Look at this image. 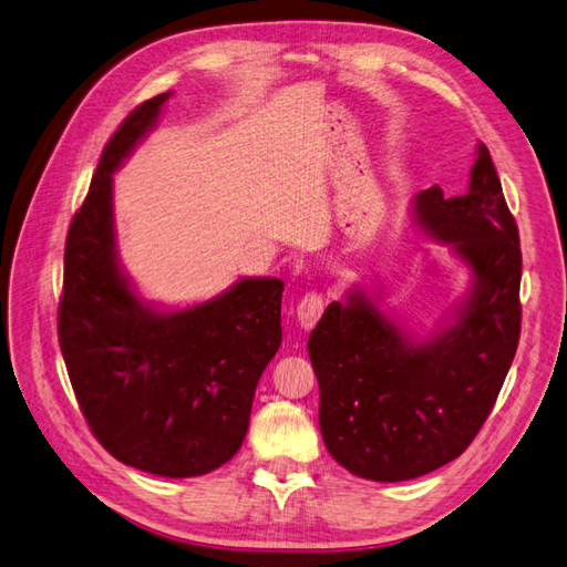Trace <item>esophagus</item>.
<instances>
[{
  "label": "esophagus",
  "mask_w": 567,
  "mask_h": 567,
  "mask_svg": "<svg viewBox=\"0 0 567 567\" xmlns=\"http://www.w3.org/2000/svg\"><path fill=\"white\" fill-rule=\"evenodd\" d=\"M324 310V295L318 289L313 291H306V295L301 297L299 306H297V316H299V322L303 330H310V327H316V322L320 320Z\"/></svg>",
  "instance_id": "obj_1"
}]
</instances>
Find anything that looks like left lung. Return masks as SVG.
Returning a JSON list of instances; mask_svg holds the SVG:
<instances>
[{
  "mask_svg": "<svg viewBox=\"0 0 567 567\" xmlns=\"http://www.w3.org/2000/svg\"><path fill=\"white\" fill-rule=\"evenodd\" d=\"M414 216L473 272L454 322L416 343L353 289L308 337L322 441L343 468L379 483L424 476L471 445L520 339V237L483 143L468 190H422Z\"/></svg>",
  "mask_w": 567,
  "mask_h": 567,
  "instance_id": "left-lung-1",
  "label": "left lung"
}]
</instances>
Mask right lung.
I'll list each match as a JSON object with an SVG mask.
<instances>
[{
  "label": "right lung",
  "mask_w": 567,
  "mask_h": 567,
  "mask_svg": "<svg viewBox=\"0 0 567 567\" xmlns=\"http://www.w3.org/2000/svg\"><path fill=\"white\" fill-rule=\"evenodd\" d=\"M159 94L105 143L65 240L59 343L96 441L126 466L193 478L240 450L254 391L282 343V280L247 278L172 313L145 306L117 264L113 172L155 124Z\"/></svg>",
  "instance_id": "right-lung-1"
}]
</instances>
